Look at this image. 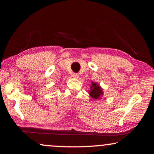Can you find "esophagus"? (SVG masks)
I'll use <instances>...</instances> for the list:
<instances>
[{
	"mask_svg": "<svg viewBox=\"0 0 154 154\" xmlns=\"http://www.w3.org/2000/svg\"><path fill=\"white\" fill-rule=\"evenodd\" d=\"M72 77H73L74 78H78L79 77V75H78L77 73H73L72 74Z\"/></svg>",
	"mask_w": 154,
	"mask_h": 154,
	"instance_id": "1",
	"label": "esophagus"
}]
</instances>
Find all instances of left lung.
<instances>
[{"label":"left lung","instance_id":"obj_1","mask_svg":"<svg viewBox=\"0 0 154 154\" xmlns=\"http://www.w3.org/2000/svg\"><path fill=\"white\" fill-rule=\"evenodd\" d=\"M89 94L94 100H98L103 96V91L102 88L97 83L92 82L90 85V90H89Z\"/></svg>","mask_w":154,"mask_h":154}]
</instances>
